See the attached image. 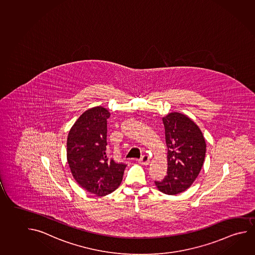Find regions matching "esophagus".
<instances>
[{
	"instance_id": "1",
	"label": "esophagus",
	"mask_w": 255,
	"mask_h": 255,
	"mask_svg": "<svg viewBox=\"0 0 255 255\" xmlns=\"http://www.w3.org/2000/svg\"><path fill=\"white\" fill-rule=\"evenodd\" d=\"M138 163L141 165H148L150 163V158L148 155L142 156L141 159H139Z\"/></svg>"
}]
</instances>
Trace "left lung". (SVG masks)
Segmentation results:
<instances>
[{
    "label": "left lung",
    "mask_w": 255,
    "mask_h": 255,
    "mask_svg": "<svg viewBox=\"0 0 255 255\" xmlns=\"http://www.w3.org/2000/svg\"><path fill=\"white\" fill-rule=\"evenodd\" d=\"M168 147V170L162 181H155L158 190L168 195L189 188L203 167L206 142L198 126L179 113L162 118Z\"/></svg>",
    "instance_id": "1"
}]
</instances>
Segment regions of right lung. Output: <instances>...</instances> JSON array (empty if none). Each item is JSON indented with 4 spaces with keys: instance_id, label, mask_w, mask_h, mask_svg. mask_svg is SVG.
<instances>
[{
    "instance_id": "add662e5",
    "label": "right lung",
    "mask_w": 255,
    "mask_h": 255,
    "mask_svg": "<svg viewBox=\"0 0 255 255\" xmlns=\"http://www.w3.org/2000/svg\"><path fill=\"white\" fill-rule=\"evenodd\" d=\"M103 106L88 109L71 127L67 139V160L74 179L85 190L105 196L120 186L127 165L116 163L106 151L107 119Z\"/></svg>"
}]
</instances>
